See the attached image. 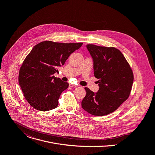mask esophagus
Wrapping results in <instances>:
<instances>
[{
	"label": "esophagus",
	"instance_id": "esophagus-1",
	"mask_svg": "<svg viewBox=\"0 0 155 155\" xmlns=\"http://www.w3.org/2000/svg\"><path fill=\"white\" fill-rule=\"evenodd\" d=\"M69 86H70V87H77V85H75V84H72V83H70V85H69Z\"/></svg>",
	"mask_w": 155,
	"mask_h": 155
}]
</instances>
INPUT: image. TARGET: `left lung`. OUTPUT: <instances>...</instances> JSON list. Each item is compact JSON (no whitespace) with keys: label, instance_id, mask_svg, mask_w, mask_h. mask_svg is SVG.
I'll return each mask as SVG.
<instances>
[{"label":"left lung","instance_id":"left-lung-1","mask_svg":"<svg viewBox=\"0 0 155 155\" xmlns=\"http://www.w3.org/2000/svg\"><path fill=\"white\" fill-rule=\"evenodd\" d=\"M93 60L94 75L100 89L94 93L85 87L87 94L81 106L90 114L103 116L112 113L130 96L133 81L132 70L122 53L114 47L87 45Z\"/></svg>","mask_w":155,"mask_h":155}]
</instances>
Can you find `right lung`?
Segmentation results:
<instances>
[{
  "label": "right lung",
  "mask_w": 155,
  "mask_h": 155,
  "mask_svg": "<svg viewBox=\"0 0 155 155\" xmlns=\"http://www.w3.org/2000/svg\"><path fill=\"white\" fill-rule=\"evenodd\" d=\"M82 45L45 41L28 54L20 68L18 82L25 99L33 108L48 111L58 107L59 98L68 83L53 75Z\"/></svg>",
  "instance_id": "right-lung-1"
}]
</instances>
